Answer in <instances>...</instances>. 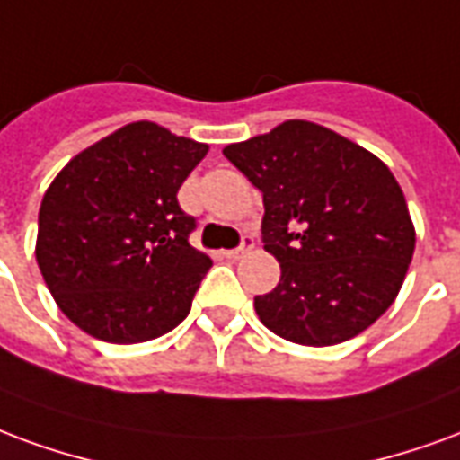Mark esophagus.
Instances as JSON below:
<instances>
[{
    "label": "esophagus",
    "mask_w": 460,
    "mask_h": 460,
    "mask_svg": "<svg viewBox=\"0 0 460 460\" xmlns=\"http://www.w3.org/2000/svg\"><path fill=\"white\" fill-rule=\"evenodd\" d=\"M252 247H254V237L252 234H244L243 244H240V247H234V250H226L223 254H226L227 260H240V257H243L244 252H250Z\"/></svg>",
    "instance_id": "1"
}]
</instances>
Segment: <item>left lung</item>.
Masks as SVG:
<instances>
[{
  "label": "left lung",
  "instance_id": "left-lung-1",
  "mask_svg": "<svg viewBox=\"0 0 460 460\" xmlns=\"http://www.w3.org/2000/svg\"><path fill=\"white\" fill-rule=\"evenodd\" d=\"M223 154L262 190V243L281 267L279 284L254 296L264 326L316 348L372 326L400 294L417 243L392 171L304 119Z\"/></svg>",
  "mask_w": 460,
  "mask_h": 460
}]
</instances>
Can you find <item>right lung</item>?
I'll use <instances>...</instances> for the list:
<instances>
[{"label":"right lung","mask_w":460,"mask_h":460,"mask_svg":"<svg viewBox=\"0 0 460 460\" xmlns=\"http://www.w3.org/2000/svg\"><path fill=\"white\" fill-rule=\"evenodd\" d=\"M208 144L132 122L70 159L39 210L36 262L66 316L107 343H144L189 316L210 257L179 189Z\"/></svg>","instance_id":"add662e5"}]
</instances>
